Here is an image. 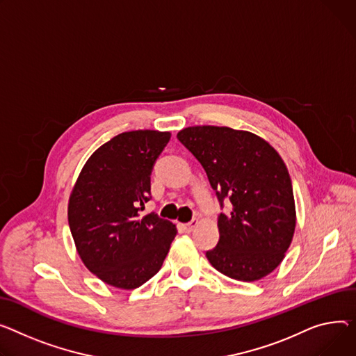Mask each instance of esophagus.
I'll use <instances>...</instances> for the list:
<instances>
[{
  "label": "esophagus",
  "instance_id": "1",
  "mask_svg": "<svg viewBox=\"0 0 356 356\" xmlns=\"http://www.w3.org/2000/svg\"><path fill=\"white\" fill-rule=\"evenodd\" d=\"M197 223H199V220H192V222H188V223H186V225H183V229L186 230V232H192L196 226H197Z\"/></svg>",
  "mask_w": 356,
  "mask_h": 356
}]
</instances>
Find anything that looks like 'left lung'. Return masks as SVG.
<instances>
[{
    "label": "left lung",
    "instance_id": "left-lung-1",
    "mask_svg": "<svg viewBox=\"0 0 356 356\" xmlns=\"http://www.w3.org/2000/svg\"><path fill=\"white\" fill-rule=\"evenodd\" d=\"M177 138L193 153L216 191L220 206L219 243L207 250L211 266L242 282L273 272L289 249L296 209L286 164L266 140L250 131L219 126H192Z\"/></svg>",
    "mask_w": 356,
    "mask_h": 356
}]
</instances>
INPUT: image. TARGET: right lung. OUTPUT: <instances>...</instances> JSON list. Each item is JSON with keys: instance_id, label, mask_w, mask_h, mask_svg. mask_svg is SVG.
<instances>
[{"instance_id": "1", "label": "right lung", "mask_w": 356, "mask_h": 356, "mask_svg": "<svg viewBox=\"0 0 356 356\" xmlns=\"http://www.w3.org/2000/svg\"><path fill=\"white\" fill-rule=\"evenodd\" d=\"M169 131L134 130L94 152L68 199V225L86 268L110 286L136 289L161 268L177 233L154 213L140 218L150 200L153 164Z\"/></svg>"}]
</instances>
